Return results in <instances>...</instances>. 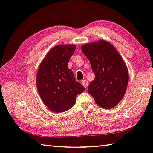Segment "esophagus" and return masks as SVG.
I'll list each match as a JSON object with an SVG mask.
<instances>
[{"label":"esophagus","mask_w":153,"mask_h":153,"mask_svg":"<svg viewBox=\"0 0 153 153\" xmlns=\"http://www.w3.org/2000/svg\"><path fill=\"white\" fill-rule=\"evenodd\" d=\"M82 84L85 89H87V87H88V82L87 80H83L82 82Z\"/></svg>","instance_id":"esophagus-1"}]
</instances>
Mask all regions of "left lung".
I'll return each mask as SVG.
<instances>
[{"instance_id": "obj_1", "label": "left lung", "mask_w": 153, "mask_h": 153, "mask_svg": "<svg viewBox=\"0 0 153 153\" xmlns=\"http://www.w3.org/2000/svg\"><path fill=\"white\" fill-rule=\"evenodd\" d=\"M82 50L95 75L89 85V93L100 107L114 108L123 99L128 87L129 74L124 61L106 41L85 44Z\"/></svg>"}]
</instances>
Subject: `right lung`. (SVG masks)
<instances>
[{"label": "right lung", "instance_id": "right-lung-1", "mask_svg": "<svg viewBox=\"0 0 153 153\" xmlns=\"http://www.w3.org/2000/svg\"><path fill=\"white\" fill-rule=\"evenodd\" d=\"M75 50V45H57L50 50L40 64L36 77L37 88L43 102L51 111H67L75 105L76 96L85 91L68 68Z\"/></svg>", "mask_w": 153, "mask_h": 153}]
</instances>
